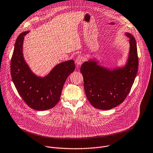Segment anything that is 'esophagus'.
I'll return each mask as SVG.
<instances>
[{
	"mask_svg": "<svg viewBox=\"0 0 153 153\" xmlns=\"http://www.w3.org/2000/svg\"><path fill=\"white\" fill-rule=\"evenodd\" d=\"M83 61H84V58L81 55H78V56L76 59V63L77 65H80Z\"/></svg>",
	"mask_w": 153,
	"mask_h": 153,
	"instance_id": "obj_1",
	"label": "esophagus"
}]
</instances>
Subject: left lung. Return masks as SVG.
Listing matches in <instances>:
<instances>
[{"instance_id":"1","label":"left lung","mask_w":153,"mask_h":153,"mask_svg":"<svg viewBox=\"0 0 153 153\" xmlns=\"http://www.w3.org/2000/svg\"><path fill=\"white\" fill-rule=\"evenodd\" d=\"M129 52L124 66L108 68L100 65L96 59H89L80 68L84 79L86 97L92 105L108 110L122 103L134 84L138 68L137 46L134 37L129 33Z\"/></svg>"}]
</instances>
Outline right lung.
Returning <instances> with one entry per match:
<instances>
[{"instance_id": "right-lung-1", "label": "right lung", "mask_w": 153, "mask_h": 153, "mask_svg": "<svg viewBox=\"0 0 153 153\" xmlns=\"http://www.w3.org/2000/svg\"><path fill=\"white\" fill-rule=\"evenodd\" d=\"M29 32H22L16 40L10 62L11 77L18 94L30 108L47 110L59 102L64 83L75 69L74 62L70 59L61 62L45 76H37L23 55L24 36Z\"/></svg>"}]
</instances>
